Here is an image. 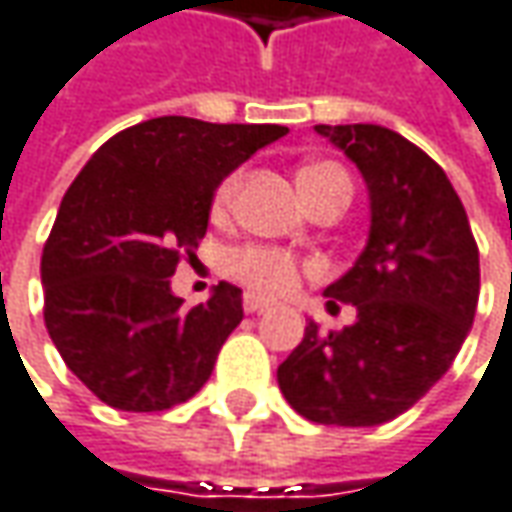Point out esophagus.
<instances>
[{
    "label": "esophagus",
    "mask_w": 512,
    "mask_h": 512,
    "mask_svg": "<svg viewBox=\"0 0 512 512\" xmlns=\"http://www.w3.org/2000/svg\"><path fill=\"white\" fill-rule=\"evenodd\" d=\"M275 300H269V298H260V295H246L243 298V309L249 312V315H255V312H263V309H269Z\"/></svg>",
    "instance_id": "34e87169"
}]
</instances>
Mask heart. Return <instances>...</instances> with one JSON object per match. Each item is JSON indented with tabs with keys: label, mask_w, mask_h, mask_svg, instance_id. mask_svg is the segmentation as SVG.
Instances as JSON below:
<instances>
[{
	"label": "heart",
	"mask_w": 512,
	"mask_h": 512,
	"mask_svg": "<svg viewBox=\"0 0 512 512\" xmlns=\"http://www.w3.org/2000/svg\"><path fill=\"white\" fill-rule=\"evenodd\" d=\"M344 174L338 166L332 163H312V166H303L298 171V186L300 194L306 197L309 191L321 189L326 180ZM234 189H237V177H229L220 189H217V197H214V209L223 212L229 203H232ZM234 278H240L243 283L255 286L257 292H283L289 289L295 280H298V260L286 252H278V249H240L234 252L232 260Z\"/></svg>",
	"instance_id": "obj_1"
}]
</instances>
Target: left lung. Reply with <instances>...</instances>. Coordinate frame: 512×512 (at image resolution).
Masks as SVG:
<instances>
[{
    "label": "left lung",
    "instance_id": "obj_1",
    "mask_svg": "<svg viewBox=\"0 0 512 512\" xmlns=\"http://www.w3.org/2000/svg\"><path fill=\"white\" fill-rule=\"evenodd\" d=\"M367 183L369 234L323 289L355 321L303 341L278 367L283 398L309 421L378 427L407 412L456 361L478 303V249L444 168L384 125H315ZM329 300V303H332Z\"/></svg>",
    "mask_w": 512,
    "mask_h": 512
}]
</instances>
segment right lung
Listing matches in <instances>:
<instances>
[{"label": "right lung", "instance_id": "1", "mask_svg": "<svg viewBox=\"0 0 512 512\" xmlns=\"http://www.w3.org/2000/svg\"><path fill=\"white\" fill-rule=\"evenodd\" d=\"M283 134L157 117L100 145L65 191L42 252L45 326L108 407L168 410L209 381L243 321V292L223 280L186 309L168 278L206 237L217 186Z\"/></svg>", "mask_w": 512, "mask_h": 512}]
</instances>
